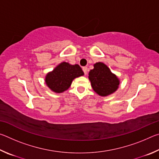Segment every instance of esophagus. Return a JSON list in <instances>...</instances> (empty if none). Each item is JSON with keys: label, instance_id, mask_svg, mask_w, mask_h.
Instances as JSON below:
<instances>
[{"label": "esophagus", "instance_id": "esophagus-1", "mask_svg": "<svg viewBox=\"0 0 159 159\" xmlns=\"http://www.w3.org/2000/svg\"><path fill=\"white\" fill-rule=\"evenodd\" d=\"M83 72H84L85 75L87 74V71H88V68H87V67H85V66L83 67Z\"/></svg>", "mask_w": 159, "mask_h": 159}]
</instances>
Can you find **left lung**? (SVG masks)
<instances>
[{"mask_svg": "<svg viewBox=\"0 0 159 159\" xmlns=\"http://www.w3.org/2000/svg\"><path fill=\"white\" fill-rule=\"evenodd\" d=\"M93 69L88 74V79L93 90L101 97L111 95L118 90L120 80L103 62L94 64Z\"/></svg>", "mask_w": 159, "mask_h": 159, "instance_id": "1", "label": "left lung"}]
</instances>
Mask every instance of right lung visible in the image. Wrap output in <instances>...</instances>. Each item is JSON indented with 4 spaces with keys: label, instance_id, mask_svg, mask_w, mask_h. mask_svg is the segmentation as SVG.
Masks as SVG:
<instances>
[{
    "label": "right lung",
    "instance_id": "1",
    "mask_svg": "<svg viewBox=\"0 0 159 159\" xmlns=\"http://www.w3.org/2000/svg\"><path fill=\"white\" fill-rule=\"evenodd\" d=\"M84 75L79 64L61 62L45 77V82L48 88L55 93H61L69 89L73 80Z\"/></svg>",
    "mask_w": 159,
    "mask_h": 159
}]
</instances>
